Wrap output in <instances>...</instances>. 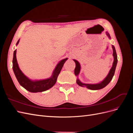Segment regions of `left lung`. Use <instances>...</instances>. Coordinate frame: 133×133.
<instances>
[{"instance_id":"1","label":"left lung","mask_w":133,"mask_h":133,"mask_svg":"<svg viewBox=\"0 0 133 133\" xmlns=\"http://www.w3.org/2000/svg\"><path fill=\"white\" fill-rule=\"evenodd\" d=\"M106 34L108 37V38L110 39V36L109 34L108 33V31L106 32ZM112 50H113V54H112V55H113L114 57V62H113V63H112V67L110 69L109 72L107 77L104 79L102 82L98 84H84L82 83L78 79H76V83H77L79 86L82 87H86L88 88V89H90V90H99V89H103V88H104V87H105L110 82L111 79H112V77H113V76L114 75L116 64H117V63H118L117 55H116V50L114 45H112ZM74 61L75 62V65H76L75 70H74V73L76 76H78L80 73V68H81V67H80V63L77 61V60L74 59Z\"/></svg>"}]
</instances>
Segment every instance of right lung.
Here are the masks:
<instances>
[{
	"label": "right lung",
	"instance_id": "right-lung-1",
	"mask_svg": "<svg viewBox=\"0 0 133 133\" xmlns=\"http://www.w3.org/2000/svg\"><path fill=\"white\" fill-rule=\"evenodd\" d=\"M19 42V40H18L16 44V45H18ZM16 53H17V50H15L13 59V69L14 74L21 85L28 91L31 92L44 91L53 87L57 82V78L62 69L64 64L68 59V58L64 59L58 63L50 78L43 80H31L24 74L20 69L16 58Z\"/></svg>",
	"mask_w": 133,
	"mask_h": 133
}]
</instances>
